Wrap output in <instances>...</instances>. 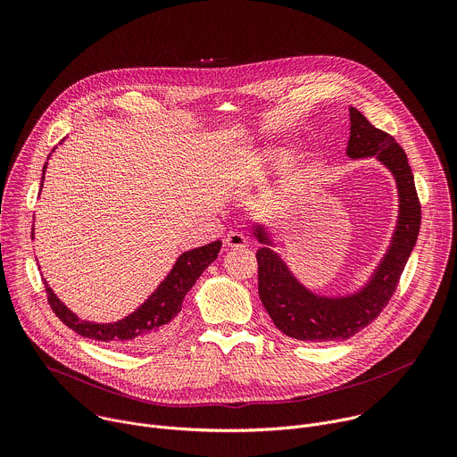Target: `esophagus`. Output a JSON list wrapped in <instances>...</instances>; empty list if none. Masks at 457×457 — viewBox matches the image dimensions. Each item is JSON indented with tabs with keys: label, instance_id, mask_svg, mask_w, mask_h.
Returning <instances> with one entry per match:
<instances>
[{
	"label": "esophagus",
	"instance_id": "obj_1",
	"mask_svg": "<svg viewBox=\"0 0 457 457\" xmlns=\"http://www.w3.org/2000/svg\"><path fill=\"white\" fill-rule=\"evenodd\" d=\"M228 247H245L247 245V238L240 233V231H231L228 233V237L224 238Z\"/></svg>",
	"mask_w": 457,
	"mask_h": 457
}]
</instances>
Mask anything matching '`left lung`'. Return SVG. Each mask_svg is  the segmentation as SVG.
<instances>
[{"mask_svg":"<svg viewBox=\"0 0 457 457\" xmlns=\"http://www.w3.org/2000/svg\"><path fill=\"white\" fill-rule=\"evenodd\" d=\"M349 115L347 155L351 159L376 157L393 173L400 199L393 240L369 282L353 295L320 296L298 282L282 256L273 251L268 229L260 224L253 228L256 240L264 244L256 251L260 300L277 328L302 342L347 340L378 318L398 287L421 226V204L407 154L393 136L374 128L356 108H349Z\"/></svg>","mask_w":457,"mask_h":457,"instance_id":"left-lung-1","label":"left lung"}]
</instances>
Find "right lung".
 I'll return each mask as SVG.
<instances>
[{
  "label": "right lung",
  "instance_id": "1",
  "mask_svg": "<svg viewBox=\"0 0 457 457\" xmlns=\"http://www.w3.org/2000/svg\"><path fill=\"white\" fill-rule=\"evenodd\" d=\"M45 170L46 162L43 166L41 187ZM220 245L222 242L215 240L212 244L184 251L177 258L171 271L159 284V287L145 300V303H141L132 314H128L113 323H96L81 320L55 296V293L45 280L46 298L55 316L83 338L119 345L122 349H148L166 338L175 318L180 312L186 293L199 280L204 270L212 262H215Z\"/></svg>",
  "mask_w": 457,
  "mask_h": 457
}]
</instances>
